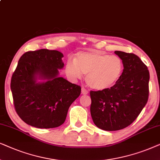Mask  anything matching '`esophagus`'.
I'll return each mask as SVG.
<instances>
[{"label":"esophagus","instance_id":"esophagus-1","mask_svg":"<svg viewBox=\"0 0 160 160\" xmlns=\"http://www.w3.org/2000/svg\"><path fill=\"white\" fill-rule=\"evenodd\" d=\"M81 92H82V94L86 95V94H88V90H87V89H86L85 88H82Z\"/></svg>","mask_w":160,"mask_h":160}]
</instances>
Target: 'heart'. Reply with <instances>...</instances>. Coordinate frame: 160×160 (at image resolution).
<instances>
[{
	"instance_id": "obj_1",
	"label": "heart",
	"mask_w": 160,
	"mask_h": 160,
	"mask_svg": "<svg viewBox=\"0 0 160 160\" xmlns=\"http://www.w3.org/2000/svg\"><path fill=\"white\" fill-rule=\"evenodd\" d=\"M123 63L116 55H110L99 50L77 53L74 61L69 59L66 63V72L77 80L86 75L87 84L91 88L103 91L111 88L120 79Z\"/></svg>"
}]
</instances>
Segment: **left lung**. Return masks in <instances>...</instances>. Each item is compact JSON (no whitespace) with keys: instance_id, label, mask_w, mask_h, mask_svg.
Listing matches in <instances>:
<instances>
[{"instance_id":"8db88e82","label":"left lung","mask_w":160,"mask_h":160,"mask_svg":"<svg viewBox=\"0 0 160 160\" xmlns=\"http://www.w3.org/2000/svg\"><path fill=\"white\" fill-rule=\"evenodd\" d=\"M123 70L111 88L90 91L91 115L94 124L106 131H116L129 126L139 116L148 99L149 72L138 55L115 51Z\"/></svg>"}]
</instances>
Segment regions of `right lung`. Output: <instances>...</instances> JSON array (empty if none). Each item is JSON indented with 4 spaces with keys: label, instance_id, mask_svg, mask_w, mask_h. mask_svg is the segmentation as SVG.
Wrapping results in <instances>:
<instances>
[{
    "label": "right lung",
    "instance_id": "obj_1",
    "mask_svg": "<svg viewBox=\"0 0 160 160\" xmlns=\"http://www.w3.org/2000/svg\"><path fill=\"white\" fill-rule=\"evenodd\" d=\"M63 55L57 50L28 51L20 57L11 80L17 113L32 127L55 128L64 123L68 110L81 87L58 77ZM47 79L37 83V76Z\"/></svg>",
    "mask_w": 160,
    "mask_h": 160
}]
</instances>
